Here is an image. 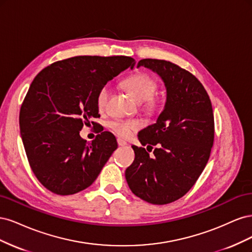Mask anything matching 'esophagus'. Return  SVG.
Here are the masks:
<instances>
[{"mask_svg": "<svg viewBox=\"0 0 252 252\" xmlns=\"http://www.w3.org/2000/svg\"><path fill=\"white\" fill-rule=\"evenodd\" d=\"M118 144H119V146H122V147H124V146H126V145H127V143L125 141L121 140V139H118Z\"/></svg>", "mask_w": 252, "mask_h": 252, "instance_id": "34e87169", "label": "esophagus"}]
</instances>
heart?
I'll return each instance as SVG.
<instances>
[{"label": "heart", "mask_w": 252, "mask_h": 252, "mask_svg": "<svg viewBox=\"0 0 252 252\" xmlns=\"http://www.w3.org/2000/svg\"><path fill=\"white\" fill-rule=\"evenodd\" d=\"M125 87L138 102H145V109L154 112L158 106V100L154 95L158 88L157 81L147 73H135L125 81ZM111 94V87L106 84L98 90L96 95V106L104 110ZM110 128L120 138L126 139L132 131L138 130L140 124L136 121H113L109 124Z\"/></svg>", "instance_id": "1"}]
</instances>
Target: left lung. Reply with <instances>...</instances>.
<instances>
[{"label": "left lung", "mask_w": 252, "mask_h": 252, "mask_svg": "<svg viewBox=\"0 0 252 252\" xmlns=\"http://www.w3.org/2000/svg\"><path fill=\"white\" fill-rule=\"evenodd\" d=\"M144 66L158 74L166 102L155 124L139 132V141L154 150L132 146L134 161L125 171L131 191L156 205L169 204L186 194L207 164L215 139L209 95L194 75L168 61L144 59Z\"/></svg>", "instance_id": "obj_1"}]
</instances>
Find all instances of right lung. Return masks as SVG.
Listing matches in <instances>:
<instances>
[{
  "instance_id": "1",
  "label": "right lung",
  "mask_w": 252,
  "mask_h": 252,
  "mask_svg": "<svg viewBox=\"0 0 252 252\" xmlns=\"http://www.w3.org/2000/svg\"><path fill=\"white\" fill-rule=\"evenodd\" d=\"M134 64L124 56H80L47 66L32 81L21 106L20 131L30 167L51 192L69 195L86 189L118 148L108 131L91 143L80 131L100 117L98 90Z\"/></svg>"
}]
</instances>
